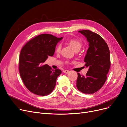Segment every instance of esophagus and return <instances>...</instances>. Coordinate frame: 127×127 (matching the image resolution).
Masks as SVG:
<instances>
[{"label": "esophagus", "instance_id": "obj_1", "mask_svg": "<svg viewBox=\"0 0 127 127\" xmlns=\"http://www.w3.org/2000/svg\"><path fill=\"white\" fill-rule=\"evenodd\" d=\"M63 72H64V73L67 74V73H68L69 72V71H68V70H64V71H63Z\"/></svg>", "mask_w": 127, "mask_h": 127}]
</instances>
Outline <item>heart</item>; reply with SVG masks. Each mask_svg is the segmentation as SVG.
<instances>
[{
  "label": "heart",
  "mask_w": 127,
  "mask_h": 127,
  "mask_svg": "<svg viewBox=\"0 0 127 127\" xmlns=\"http://www.w3.org/2000/svg\"><path fill=\"white\" fill-rule=\"evenodd\" d=\"M69 44L71 45L73 49L75 51H79L82 48L83 43L81 40H79L77 39H69L68 41ZM61 48H62V46H61V44H59L58 46H56V52L57 53H59L61 50Z\"/></svg>",
  "instance_id": "heart-1"
}]
</instances>
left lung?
<instances>
[{
    "label": "left lung",
    "mask_w": 127,
    "mask_h": 127,
    "mask_svg": "<svg viewBox=\"0 0 127 127\" xmlns=\"http://www.w3.org/2000/svg\"><path fill=\"white\" fill-rule=\"evenodd\" d=\"M89 42V48L84 58L88 68L86 76L77 73L76 87L84 94H92L102 87L110 67V51L107 44L99 34L90 30L78 31Z\"/></svg>",
    "instance_id": "8db88e82"
}]
</instances>
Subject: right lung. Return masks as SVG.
Instances as JSON below:
<instances>
[{"label": "right lung", "mask_w": 127, "mask_h": 127, "mask_svg": "<svg viewBox=\"0 0 127 127\" xmlns=\"http://www.w3.org/2000/svg\"><path fill=\"white\" fill-rule=\"evenodd\" d=\"M63 37L50 34H42L31 39L23 46L19 56V69L27 88L39 96L48 95L56 85L62 71L52 69L44 63L53 56L55 46Z\"/></svg>", "instance_id": "obj_1"}]
</instances>
